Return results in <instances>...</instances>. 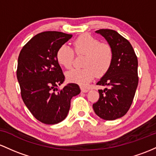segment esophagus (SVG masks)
<instances>
[{"mask_svg":"<svg viewBox=\"0 0 156 156\" xmlns=\"http://www.w3.org/2000/svg\"><path fill=\"white\" fill-rule=\"evenodd\" d=\"M80 88H81V91L83 92V93H86V92L88 91V90H87V88H85V87H81Z\"/></svg>","mask_w":156,"mask_h":156,"instance_id":"1","label":"esophagus"}]
</instances>
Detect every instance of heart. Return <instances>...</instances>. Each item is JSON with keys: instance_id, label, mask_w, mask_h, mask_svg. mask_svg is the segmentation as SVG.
I'll use <instances>...</instances> for the list:
<instances>
[{"instance_id": "heart-1", "label": "heart", "mask_w": 156, "mask_h": 156, "mask_svg": "<svg viewBox=\"0 0 156 156\" xmlns=\"http://www.w3.org/2000/svg\"><path fill=\"white\" fill-rule=\"evenodd\" d=\"M76 55H85L83 69H73L67 71L66 76L70 83L86 86L97 74L102 76L109 71L113 60V51L111 45L101 43L90 34L79 36L73 42ZM56 58L60 66L66 69L72 66L74 52L67 45H62L57 49Z\"/></svg>"}]
</instances>
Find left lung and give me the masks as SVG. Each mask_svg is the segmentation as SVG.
I'll list each match as a JSON object with an SVG mask.
<instances>
[{"label": "left lung", "mask_w": 156, "mask_h": 156, "mask_svg": "<svg viewBox=\"0 0 156 156\" xmlns=\"http://www.w3.org/2000/svg\"><path fill=\"white\" fill-rule=\"evenodd\" d=\"M105 38L113 51L111 67L97 85L108 86L99 90V99L93 105L98 116L111 121L125 116L130 109L136 94L138 59L130 42L112 29L96 31Z\"/></svg>", "instance_id": "obj_1"}]
</instances>
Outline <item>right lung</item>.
Wrapping results in <instances>:
<instances>
[{"label":"right lung","mask_w":156,"mask_h":156,"mask_svg":"<svg viewBox=\"0 0 156 156\" xmlns=\"http://www.w3.org/2000/svg\"><path fill=\"white\" fill-rule=\"evenodd\" d=\"M71 37L60 31L39 33L23 47L18 57L17 78L23 101L31 114L46 125L64 120L71 99L80 93L75 83L57 88L63 83L65 76L56 53Z\"/></svg>","instance_id":"right-lung-1"}]
</instances>
